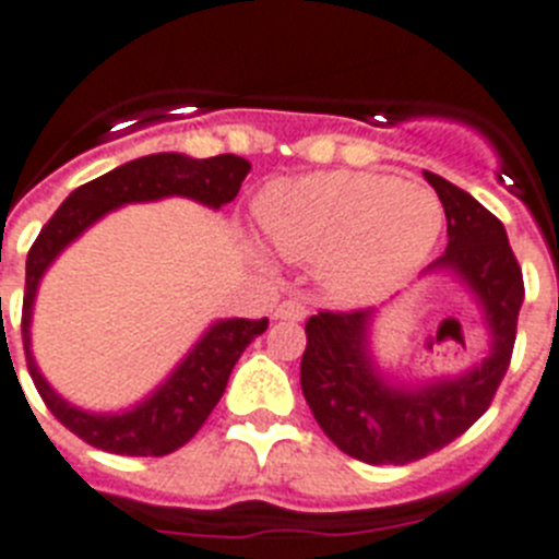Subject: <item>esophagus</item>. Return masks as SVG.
Masks as SVG:
<instances>
[{
  "label": "esophagus",
  "instance_id": "1",
  "mask_svg": "<svg viewBox=\"0 0 559 559\" xmlns=\"http://www.w3.org/2000/svg\"><path fill=\"white\" fill-rule=\"evenodd\" d=\"M305 305L297 302V299H285V302H280L274 308V313L271 317L274 319H288V322H299V319H305Z\"/></svg>",
  "mask_w": 559,
  "mask_h": 559
}]
</instances>
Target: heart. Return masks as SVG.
I'll return each instance as SVG.
<instances>
[{
    "label": "heart",
    "mask_w": 559,
    "mask_h": 559,
    "mask_svg": "<svg viewBox=\"0 0 559 559\" xmlns=\"http://www.w3.org/2000/svg\"><path fill=\"white\" fill-rule=\"evenodd\" d=\"M262 231L280 257L319 265L331 294L367 302L424 265L443 228L427 186L373 171H322L285 180L262 200Z\"/></svg>",
    "instance_id": "heart-1"
}]
</instances>
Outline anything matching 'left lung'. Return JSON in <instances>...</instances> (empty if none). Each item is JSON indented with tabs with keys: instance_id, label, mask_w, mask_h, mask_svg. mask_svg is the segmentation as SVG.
<instances>
[{
	"instance_id": "8db88e82",
	"label": "left lung",
	"mask_w": 559,
	"mask_h": 559,
	"mask_svg": "<svg viewBox=\"0 0 559 559\" xmlns=\"http://www.w3.org/2000/svg\"><path fill=\"white\" fill-rule=\"evenodd\" d=\"M447 214V251L424 274H450L469 290L489 333V353L466 373L427 381L390 379L370 353L376 308L319 311L308 319L299 365L305 402L319 427L365 464H409L441 450L484 416L512 361L523 274L507 228L478 200L424 171Z\"/></svg>"
}]
</instances>
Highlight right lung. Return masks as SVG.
<instances>
[{
    "mask_svg": "<svg viewBox=\"0 0 559 559\" xmlns=\"http://www.w3.org/2000/svg\"><path fill=\"white\" fill-rule=\"evenodd\" d=\"M246 157H189L180 152H157L138 157L130 164L107 171L102 178L79 186L41 228L33 248L27 251L25 271V305H22V342H25L27 370L31 379L50 407V413L81 441L116 455H169L194 438L209 418L223 390L228 384L234 365L260 333H265L269 319H217L206 333L194 342L180 365L166 376L146 399L121 413H90L67 399H61L39 373V365L31 350L33 302L41 276L56 257L64 251L104 214L116 212L127 203H152L164 198H189L209 209L231 203L246 180Z\"/></svg>",
    "mask_w": 559,
    "mask_h": 559,
    "instance_id": "obj_1",
    "label": "right lung"
}]
</instances>
